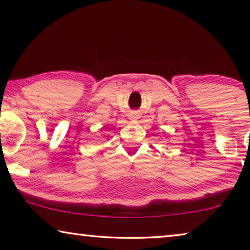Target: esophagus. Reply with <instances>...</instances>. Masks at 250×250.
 <instances>
[{
    "mask_svg": "<svg viewBox=\"0 0 250 250\" xmlns=\"http://www.w3.org/2000/svg\"><path fill=\"white\" fill-rule=\"evenodd\" d=\"M137 115H132V116H131V119H137Z\"/></svg>",
    "mask_w": 250,
    "mask_h": 250,
    "instance_id": "34e87169",
    "label": "esophagus"
}]
</instances>
